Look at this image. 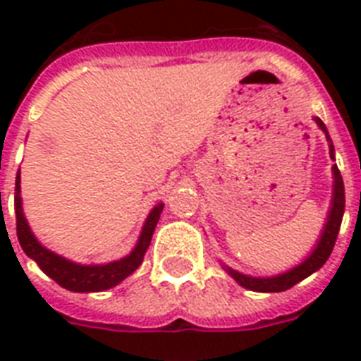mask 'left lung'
I'll use <instances>...</instances> for the list:
<instances>
[{
    "label": "left lung",
    "mask_w": 361,
    "mask_h": 361,
    "mask_svg": "<svg viewBox=\"0 0 361 361\" xmlns=\"http://www.w3.org/2000/svg\"><path fill=\"white\" fill-rule=\"evenodd\" d=\"M317 125L326 133V138L330 142V157L334 159V144L330 140V135H328V129L326 125L322 123V120L314 118ZM334 197H331V208L330 214H328V221H326L324 231L320 234V240L317 243V247L313 249V252L309 255L302 264H298L296 268L288 269L285 274L275 275V277H251V275L240 274L236 269L225 266V269L231 274V277L234 281H238V285H241L243 288H249V290L255 292H283L288 290L292 286L303 281L305 277H309L311 274H314L317 269H320L324 266V262L330 258L331 251H334V245H336L337 234H339V228H341L343 221V212H345V185H343L341 172L334 164Z\"/></svg>",
    "instance_id": "1"
}]
</instances>
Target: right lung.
<instances>
[{
  "label": "right lung",
  "mask_w": 361,
  "mask_h": 361,
  "mask_svg": "<svg viewBox=\"0 0 361 361\" xmlns=\"http://www.w3.org/2000/svg\"><path fill=\"white\" fill-rule=\"evenodd\" d=\"M164 204H157L149 212L146 223L142 226L140 238L136 241L135 249L127 257L114 260L109 264H95V266H86V264L71 262L67 258L59 257L56 252L48 251L42 247L37 238L33 236L30 225L22 212V198H20V170L16 174V187H14V212H16V236H18L20 245L30 258H33L37 266L52 277L59 286L73 292H101L109 290L112 286L129 277L144 260L149 241H152L153 231L159 223V217L163 214Z\"/></svg>",
  "instance_id": "1"
}]
</instances>
